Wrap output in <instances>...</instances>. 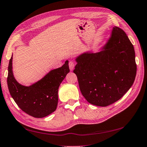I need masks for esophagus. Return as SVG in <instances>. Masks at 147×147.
Instances as JSON below:
<instances>
[{
  "mask_svg": "<svg viewBox=\"0 0 147 147\" xmlns=\"http://www.w3.org/2000/svg\"><path fill=\"white\" fill-rule=\"evenodd\" d=\"M69 66L70 70L73 71V69L74 68V66H75V63H74L73 61H70V62H69Z\"/></svg>",
  "mask_w": 147,
  "mask_h": 147,
  "instance_id": "34e87169",
  "label": "esophagus"
}]
</instances>
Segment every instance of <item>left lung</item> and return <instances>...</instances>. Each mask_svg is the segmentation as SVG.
Masks as SVG:
<instances>
[{"label":"left lung","instance_id":"left-lung-1","mask_svg":"<svg viewBox=\"0 0 147 147\" xmlns=\"http://www.w3.org/2000/svg\"><path fill=\"white\" fill-rule=\"evenodd\" d=\"M74 73L84 97L94 105L106 107L123 97L134 82L137 66L134 46L125 31L114 27L100 52L76 58Z\"/></svg>","mask_w":147,"mask_h":147}]
</instances>
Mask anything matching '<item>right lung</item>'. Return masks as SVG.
Returning a JSON list of instances; mask_svg holds the SVG:
<instances>
[{"mask_svg":"<svg viewBox=\"0 0 147 147\" xmlns=\"http://www.w3.org/2000/svg\"><path fill=\"white\" fill-rule=\"evenodd\" d=\"M13 55L9 60L7 83L11 96L20 109L34 118L46 117L55 111L58 105V88L69 73V62L53 69L30 86L16 80L12 71Z\"/></svg>","mask_w":147,"mask_h":147,"instance_id":"obj_1","label":"right lung"}]
</instances>
